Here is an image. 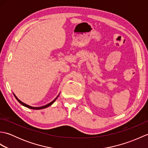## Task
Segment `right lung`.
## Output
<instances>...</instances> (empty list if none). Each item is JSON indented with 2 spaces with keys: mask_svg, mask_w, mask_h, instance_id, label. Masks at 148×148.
I'll list each match as a JSON object with an SVG mask.
<instances>
[{
  "mask_svg": "<svg viewBox=\"0 0 148 148\" xmlns=\"http://www.w3.org/2000/svg\"><path fill=\"white\" fill-rule=\"evenodd\" d=\"M14 94V93H13ZM14 97H15V98L16 99V100H18V101L19 102V103H20L21 105H23V106H25V107H26V108H30V109H45V108H48V107H49V106H51V104H53V103H54V102L56 100V99L58 98V95L56 97V98H55V99H54L53 100L52 102H51L50 103H48V104L47 105H45V106H42V107H39V108H35V107H32V106H29V105H27V104H26V103H23V102H22L21 100H19L17 97H16V96L14 94Z\"/></svg>",
  "mask_w": 148,
  "mask_h": 148,
  "instance_id": "1",
  "label": "right lung"
}]
</instances>
